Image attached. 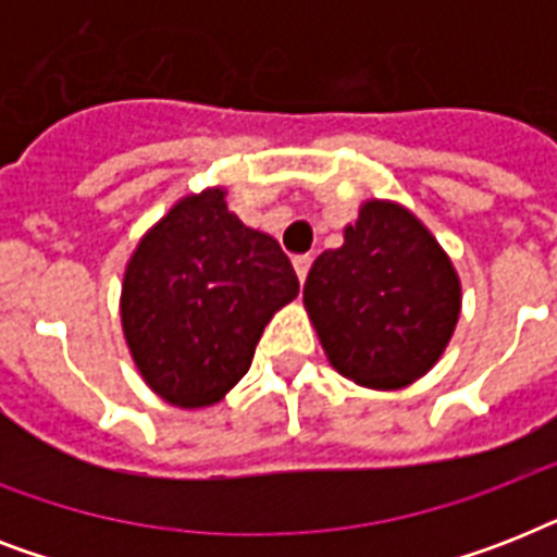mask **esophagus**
Instances as JSON below:
<instances>
[{"label": "esophagus", "mask_w": 557, "mask_h": 557, "mask_svg": "<svg viewBox=\"0 0 557 557\" xmlns=\"http://www.w3.org/2000/svg\"><path fill=\"white\" fill-rule=\"evenodd\" d=\"M292 265H295L297 280L304 283L306 274H309V269H312V257H309V253H300V257H295V260H292Z\"/></svg>", "instance_id": "34e87169"}]
</instances>
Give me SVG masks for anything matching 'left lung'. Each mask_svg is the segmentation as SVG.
<instances>
[{
  "mask_svg": "<svg viewBox=\"0 0 557 557\" xmlns=\"http://www.w3.org/2000/svg\"><path fill=\"white\" fill-rule=\"evenodd\" d=\"M304 304L344 379L398 389L440 361L462 288L450 257L410 210L370 199L344 227V245L312 262Z\"/></svg>",
  "mask_w": 557,
  "mask_h": 557,
  "instance_id": "left-lung-1",
  "label": "left lung"
}]
</instances>
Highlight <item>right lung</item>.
I'll use <instances>...</instances> for the list:
<instances>
[{"label": "right lung", "instance_id": "add662e5", "mask_svg": "<svg viewBox=\"0 0 557 557\" xmlns=\"http://www.w3.org/2000/svg\"><path fill=\"white\" fill-rule=\"evenodd\" d=\"M297 288L277 239L245 227L225 190L208 187L178 199L126 262V347L164 401L185 410L216 405L248 372L265 323Z\"/></svg>", "mask_w": 557, "mask_h": 557}]
</instances>
